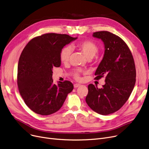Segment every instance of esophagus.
<instances>
[{
  "label": "esophagus",
  "instance_id": "34e87169",
  "mask_svg": "<svg viewBox=\"0 0 149 149\" xmlns=\"http://www.w3.org/2000/svg\"><path fill=\"white\" fill-rule=\"evenodd\" d=\"M80 86V84H77V83H76V84H74V87L75 88H78V87H79Z\"/></svg>",
  "mask_w": 149,
  "mask_h": 149
}]
</instances>
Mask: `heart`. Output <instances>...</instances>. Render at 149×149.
<instances>
[{
  "label": "heart",
  "mask_w": 149,
  "mask_h": 149,
  "mask_svg": "<svg viewBox=\"0 0 149 149\" xmlns=\"http://www.w3.org/2000/svg\"><path fill=\"white\" fill-rule=\"evenodd\" d=\"M72 48H76L81 51L86 56V57L88 59L92 58L95 56V54L98 51V47L97 45L94 42L90 40H83L75 44H72ZM71 53L72 49L69 46H64L61 49L59 54V57L61 62L63 63H67L69 59ZM73 75L75 79L80 80V70H74L73 72Z\"/></svg>",
  "instance_id": "heart-1"
}]
</instances>
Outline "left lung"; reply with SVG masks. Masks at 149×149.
<instances>
[{"label": "left lung", "instance_id": "8db88e82", "mask_svg": "<svg viewBox=\"0 0 149 149\" xmlns=\"http://www.w3.org/2000/svg\"><path fill=\"white\" fill-rule=\"evenodd\" d=\"M93 37L104 45L95 79L104 77L105 84L101 89L89 84L86 101L93 111L106 115L118 111L129 99L136 82L135 65L128 46L118 36L103 31L93 33Z\"/></svg>", "mask_w": 149, "mask_h": 149}]
</instances>
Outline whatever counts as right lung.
Here are the masks:
<instances>
[{
	"instance_id": "1",
	"label": "right lung",
	"mask_w": 149,
	"mask_h": 149,
	"mask_svg": "<svg viewBox=\"0 0 149 149\" xmlns=\"http://www.w3.org/2000/svg\"><path fill=\"white\" fill-rule=\"evenodd\" d=\"M67 34L48 33L31 40L22 51L17 68L20 94L33 112L48 115L58 111L74 89L69 81L53 83L52 68L60 67L63 47L76 40Z\"/></svg>"
}]
</instances>
